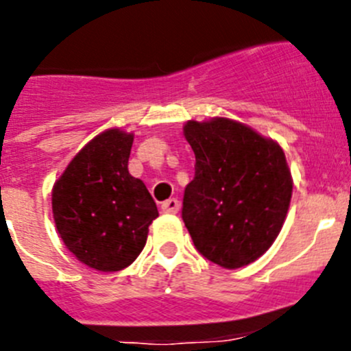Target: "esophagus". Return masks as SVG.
Masks as SVG:
<instances>
[{"instance_id":"obj_1","label":"esophagus","mask_w":351,"mask_h":351,"mask_svg":"<svg viewBox=\"0 0 351 351\" xmlns=\"http://www.w3.org/2000/svg\"><path fill=\"white\" fill-rule=\"evenodd\" d=\"M160 209H162V213L176 215V213H178V209H180V201H178V199H168V201L162 202Z\"/></svg>"}]
</instances>
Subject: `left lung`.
Instances as JSON below:
<instances>
[{
    "mask_svg": "<svg viewBox=\"0 0 351 351\" xmlns=\"http://www.w3.org/2000/svg\"><path fill=\"white\" fill-rule=\"evenodd\" d=\"M195 154L182 218L199 253L234 270L267 253L279 235L293 195L282 147L227 117L186 121Z\"/></svg>",
    "mask_w": 351,
    "mask_h": 351,
    "instance_id": "8db88e82",
    "label": "left lung"
}]
</instances>
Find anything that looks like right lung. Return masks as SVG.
<instances>
[{
	"label": "right lung",
	"instance_id": "add662e5",
	"mask_svg": "<svg viewBox=\"0 0 351 351\" xmlns=\"http://www.w3.org/2000/svg\"><path fill=\"white\" fill-rule=\"evenodd\" d=\"M131 145L133 133L104 131L74 156L51 191L60 239L81 263L98 271L133 263L159 216L145 183L128 171Z\"/></svg>",
	"mask_w": 351,
	"mask_h": 351
}]
</instances>
